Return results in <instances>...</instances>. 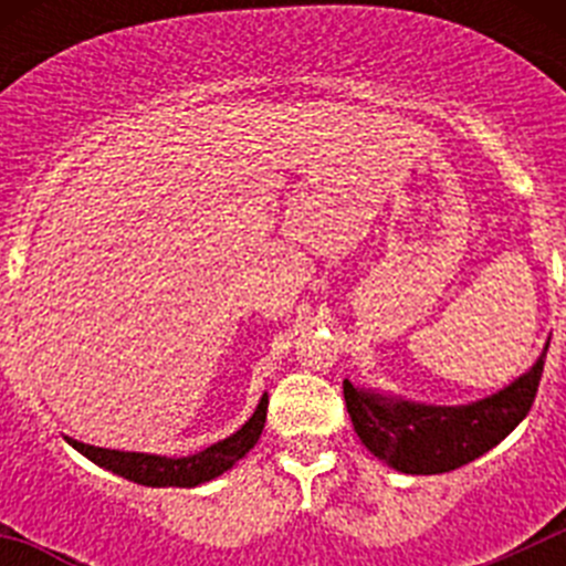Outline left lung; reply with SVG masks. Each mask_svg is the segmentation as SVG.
Masks as SVG:
<instances>
[{
	"label": "left lung",
	"mask_w": 566,
	"mask_h": 566,
	"mask_svg": "<svg viewBox=\"0 0 566 566\" xmlns=\"http://www.w3.org/2000/svg\"><path fill=\"white\" fill-rule=\"evenodd\" d=\"M549 343L502 391L468 405H424L343 379L345 408L363 444L388 468L411 476L448 473L496 448L536 399Z\"/></svg>",
	"instance_id": "left-lung-1"
}]
</instances>
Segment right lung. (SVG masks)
I'll list each match as a JSON object with an SVG mask.
<instances>
[{
	"instance_id": "right-lung-1",
	"label": "right lung",
	"mask_w": 566,
	"mask_h": 566,
	"mask_svg": "<svg viewBox=\"0 0 566 566\" xmlns=\"http://www.w3.org/2000/svg\"><path fill=\"white\" fill-rule=\"evenodd\" d=\"M269 394H263L254 408L252 417L240 424L232 437L209 444L203 451L189 453V457H158V453H133V451H109V448H96L84 444L78 439H67L82 457L96 462L98 468L109 470L115 476H124L135 484L147 488H198L203 482H212L221 473H227L238 459L247 457L258 444L263 424H266Z\"/></svg>"
}]
</instances>
